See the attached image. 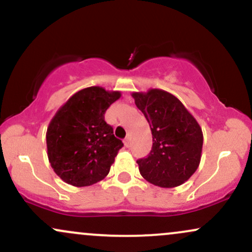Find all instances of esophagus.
<instances>
[{
	"mask_svg": "<svg viewBox=\"0 0 252 252\" xmlns=\"http://www.w3.org/2000/svg\"><path fill=\"white\" fill-rule=\"evenodd\" d=\"M124 144H126V147H129L130 146V136L128 135L126 138H124Z\"/></svg>",
	"mask_w": 252,
	"mask_h": 252,
	"instance_id": "34e87169",
	"label": "esophagus"
}]
</instances>
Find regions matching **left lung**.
Wrapping results in <instances>:
<instances>
[{
    "mask_svg": "<svg viewBox=\"0 0 252 252\" xmlns=\"http://www.w3.org/2000/svg\"><path fill=\"white\" fill-rule=\"evenodd\" d=\"M153 135L149 155L137 160L141 175L155 186L173 189L194 174L204 136L193 115L175 96L160 89L132 92Z\"/></svg>",
    "mask_w": 252,
    "mask_h": 252,
    "instance_id": "8db88e82",
    "label": "left lung"
}]
</instances>
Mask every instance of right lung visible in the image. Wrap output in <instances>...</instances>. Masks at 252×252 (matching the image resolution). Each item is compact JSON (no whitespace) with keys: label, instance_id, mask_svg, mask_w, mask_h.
Wrapping results in <instances>:
<instances>
[{"label":"right lung","instance_id":"1","mask_svg":"<svg viewBox=\"0 0 252 252\" xmlns=\"http://www.w3.org/2000/svg\"><path fill=\"white\" fill-rule=\"evenodd\" d=\"M120 97V91L90 86L70 97L52 118L46 132L48 161L66 184L85 187L109 174L123 143L104 114Z\"/></svg>","mask_w":252,"mask_h":252}]
</instances>
